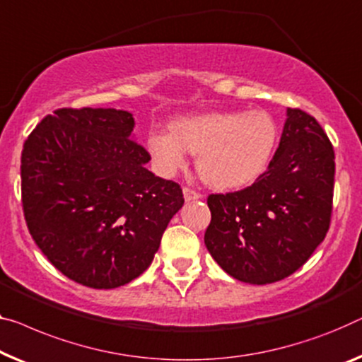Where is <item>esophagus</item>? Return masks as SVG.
<instances>
[{"mask_svg": "<svg viewBox=\"0 0 362 362\" xmlns=\"http://www.w3.org/2000/svg\"><path fill=\"white\" fill-rule=\"evenodd\" d=\"M183 198H185V202H195V199H199L202 198V195H199L198 192L192 190V188H183Z\"/></svg>", "mask_w": 362, "mask_h": 362, "instance_id": "obj_1", "label": "esophagus"}]
</instances>
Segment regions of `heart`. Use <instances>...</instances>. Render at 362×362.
Returning <instances> with one entry per match:
<instances>
[{
    "label": "heart",
    "instance_id": "obj_1",
    "mask_svg": "<svg viewBox=\"0 0 362 362\" xmlns=\"http://www.w3.org/2000/svg\"><path fill=\"white\" fill-rule=\"evenodd\" d=\"M278 127L263 110L209 112L182 117L170 132L151 129L146 146L160 174L185 167L188 153L198 154L197 170L218 190H237L255 182L272 160Z\"/></svg>",
    "mask_w": 362,
    "mask_h": 362
}]
</instances>
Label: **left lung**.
<instances>
[{"mask_svg": "<svg viewBox=\"0 0 362 362\" xmlns=\"http://www.w3.org/2000/svg\"><path fill=\"white\" fill-rule=\"evenodd\" d=\"M335 153L319 122L299 109L286 122L268 169L252 187L209 195L204 245L229 276L269 284L299 269L330 228Z\"/></svg>", "mask_w": 362, "mask_h": 362, "instance_id": "obj_1", "label": "left lung"}]
</instances>
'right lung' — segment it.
Segmentation results:
<instances>
[{
	"label": "right lung",
	"instance_id": "right-lung-1",
	"mask_svg": "<svg viewBox=\"0 0 362 362\" xmlns=\"http://www.w3.org/2000/svg\"><path fill=\"white\" fill-rule=\"evenodd\" d=\"M133 128L127 110L60 109L24 143L29 233L53 267L88 288H118L148 269L183 204L179 183L146 169Z\"/></svg>",
	"mask_w": 362,
	"mask_h": 362
}]
</instances>
